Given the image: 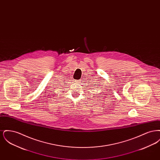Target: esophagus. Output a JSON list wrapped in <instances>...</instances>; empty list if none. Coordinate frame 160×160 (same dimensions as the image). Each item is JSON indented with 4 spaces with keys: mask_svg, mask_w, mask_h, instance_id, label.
<instances>
[{
    "mask_svg": "<svg viewBox=\"0 0 160 160\" xmlns=\"http://www.w3.org/2000/svg\"><path fill=\"white\" fill-rule=\"evenodd\" d=\"M78 82V81H77L76 82Z\"/></svg>",
    "mask_w": 160,
    "mask_h": 160,
    "instance_id": "obj_1",
    "label": "esophagus"
}]
</instances>
